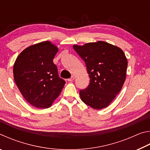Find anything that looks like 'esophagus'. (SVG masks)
<instances>
[{
    "mask_svg": "<svg viewBox=\"0 0 150 150\" xmlns=\"http://www.w3.org/2000/svg\"><path fill=\"white\" fill-rule=\"evenodd\" d=\"M75 78V76H74V75H72L70 79H68L67 81H70V82H71V81H73V80H74Z\"/></svg>",
    "mask_w": 150,
    "mask_h": 150,
    "instance_id": "esophagus-1",
    "label": "esophagus"
}]
</instances>
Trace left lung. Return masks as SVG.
I'll use <instances>...</instances> for the list:
<instances>
[{
    "label": "left lung",
    "instance_id": "8db88e82",
    "mask_svg": "<svg viewBox=\"0 0 150 150\" xmlns=\"http://www.w3.org/2000/svg\"><path fill=\"white\" fill-rule=\"evenodd\" d=\"M73 47L84 60L91 79L88 87L80 91L81 100L96 110L107 107L126 80L128 61L122 50L103 41Z\"/></svg>",
    "mask_w": 150,
    "mask_h": 150
}]
</instances>
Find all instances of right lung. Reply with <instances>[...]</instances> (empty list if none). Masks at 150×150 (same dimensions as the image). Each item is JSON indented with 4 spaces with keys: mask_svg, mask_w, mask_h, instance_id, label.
<instances>
[{
    "mask_svg": "<svg viewBox=\"0 0 150 150\" xmlns=\"http://www.w3.org/2000/svg\"><path fill=\"white\" fill-rule=\"evenodd\" d=\"M58 50L50 41L40 42L24 49L14 62L16 85L27 102L36 108H50L65 84L53 62Z\"/></svg>",
    "mask_w": 150,
    "mask_h": 150,
    "instance_id": "right-lung-1",
    "label": "right lung"
}]
</instances>
